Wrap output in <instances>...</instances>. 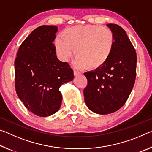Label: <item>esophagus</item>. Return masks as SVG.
Instances as JSON below:
<instances>
[{
	"label": "esophagus",
	"instance_id": "obj_1",
	"mask_svg": "<svg viewBox=\"0 0 152 152\" xmlns=\"http://www.w3.org/2000/svg\"><path fill=\"white\" fill-rule=\"evenodd\" d=\"M80 74V72L77 71V70H74V76H77V75H78V74Z\"/></svg>",
	"mask_w": 152,
	"mask_h": 152
}]
</instances>
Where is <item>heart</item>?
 Returning <instances> with one entry per match:
<instances>
[{"label": "heart", "mask_w": 152, "mask_h": 152, "mask_svg": "<svg viewBox=\"0 0 152 152\" xmlns=\"http://www.w3.org/2000/svg\"><path fill=\"white\" fill-rule=\"evenodd\" d=\"M54 42L58 58L68 61L73 50L77 68L94 70L109 60L114 49V33L109 28L99 25H79L67 28Z\"/></svg>", "instance_id": "obj_1"}]
</instances>
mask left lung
<instances>
[{
    "label": "left lung",
    "mask_w": 152,
    "mask_h": 152,
    "mask_svg": "<svg viewBox=\"0 0 152 152\" xmlns=\"http://www.w3.org/2000/svg\"><path fill=\"white\" fill-rule=\"evenodd\" d=\"M115 43L106 64L84 74L88 84L84 89V101L94 113L106 115L121 108L134 85L137 55L125 30L116 24H108Z\"/></svg>",
    "instance_id": "8db88e82"
}]
</instances>
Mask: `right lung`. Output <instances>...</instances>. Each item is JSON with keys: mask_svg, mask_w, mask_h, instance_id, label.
Returning a JSON list of instances; mask_svg holds the SVG:
<instances>
[{"mask_svg": "<svg viewBox=\"0 0 152 152\" xmlns=\"http://www.w3.org/2000/svg\"><path fill=\"white\" fill-rule=\"evenodd\" d=\"M58 27H38L21 43L15 60V90L25 107L37 116L48 117L59 110L61 103L59 88L74 78L73 70L56 56Z\"/></svg>", "mask_w": 152, "mask_h": 152, "instance_id": "add662e5", "label": "right lung"}]
</instances>
